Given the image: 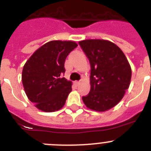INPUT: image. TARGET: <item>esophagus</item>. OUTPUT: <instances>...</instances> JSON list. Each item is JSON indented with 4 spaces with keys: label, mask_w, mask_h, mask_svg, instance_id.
Returning <instances> with one entry per match:
<instances>
[{
    "label": "esophagus",
    "mask_w": 151,
    "mask_h": 151,
    "mask_svg": "<svg viewBox=\"0 0 151 151\" xmlns=\"http://www.w3.org/2000/svg\"><path fill=\"white\" fill-rule=\"evenodd\" d=\"M80 84H81V82H75V85H76V86H78Z\"/></svg>",
    "instance_id": "34e87169"
}]
</instances>
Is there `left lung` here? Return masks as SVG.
<instances>
[{
	"label": "left lung",
	"mask_w": 151,
	"mask_h": 151,
	"mask_svg": "<svg viewBox=\"0 0 151 151\" xmlns=\"http://www.w3.org/2000/svg\"><path fill=\"white\" fill-rule=\"evenodd\" d=\"M91 64V90L82 97L90 110L104 112L118 104L129 87L132 69L119 47L107 40L78 42Z\"/></svg>",
	"instance_id": "1"
}]
</instances>
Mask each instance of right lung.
Instances as JSON below:
<instances>
[{
	"instance_id": "add662e5",
	"label": "right lung",
	"mask_w": 151,
	"mask_h": 151,
	"mask_svg": "<svg viewBox=\"0 0 151 151\" xmlns=\"http://www.w3.org/2000/svg\"><path fill=\"white\" fill-rule=\"evenodd\" d=\"M78 46L73 41H50L34 52L22 69V81L28 98L44 112L60 110L72 91L65 73L68 54Z\"/></svg>"
}]
</instances>
